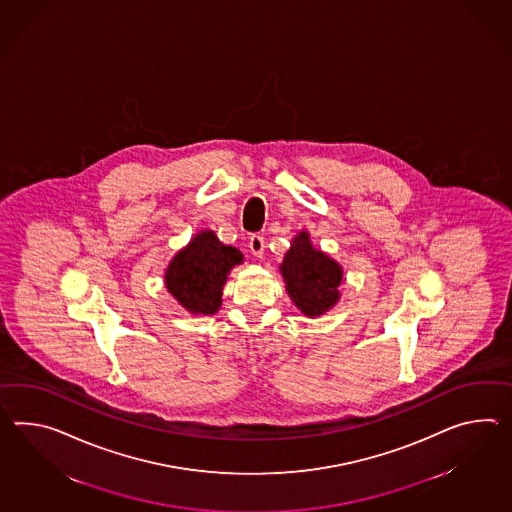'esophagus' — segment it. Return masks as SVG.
<instances>
[{
    "mask_svg": "<svg viewBox=\"0 0 512 512\" xmlns=\"http://www.w3.org/2000/svg\"><path fill=\"white\" fill-rule=\"evenodd\" d=\"M250 250L255 257H262V253H264V238L261 235H253L250 238Z\"/></svg>",
    "mask_w": 512,
    "mask_h": 512,
    "instance_id": "34e87169",
    "label": "esophagus"
}]
</instances>
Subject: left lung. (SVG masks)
Masks as SVG:
<instances>
[{
    "label": "left lung",
    "instance_id": "1",
    "mask_svg": "<svg viewBox=\"0 0 512 512\" xmlns=\"http://www.w3.org/2000/svg\"><path fill=\"white\" fill-rule=\"evenodd\" d=\"M279 274L292 303L301 314L318 318L337 305L346 281L344 268L325 251L314 248L309 231L301 229L290 242Z\"/></svg>",
    "mask_w": 512,
    "mask_h": 512
}]
</instances>
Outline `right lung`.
<instances>
[{"instance_id":"add662e5","label":"right lung","mask_w":512,"mask_h":512,"mask_svg":"<svg viewBox=\"0 0 512 512\" xmlns=\"http://www.w3.org/2000/svg\"><path fill=\"white\" fill-rule=\"evenodd\" d=\"M242 261V251L225 246L211 229H201L168 262L164 287L190 314H216L222 307L227 275Z\"/></svg>"}]
</instances>
